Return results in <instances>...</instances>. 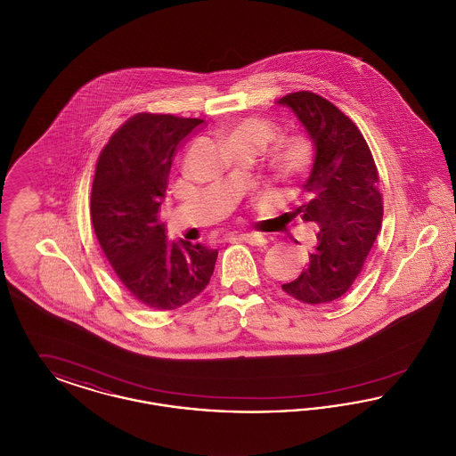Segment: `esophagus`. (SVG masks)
I'll return each mask as SVG.
<instances>
[{"mask_svg": "<svg viewBox=\"0 0 456 456\" xmlns=\"http://www.w3.org/2000/svg\"><path fill=\"white\" fill-rule=\"evenodd\" d=\"M239 240L248 242L251 246H265L266 244V239L260 236V234H240Z\"/></svg>", "mask_w": 456, "mask_h": 456, "instance_id": "obj_1", "label": "esophagus"}]
</instances>
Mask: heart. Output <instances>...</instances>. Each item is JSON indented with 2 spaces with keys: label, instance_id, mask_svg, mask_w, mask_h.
Wrapping results in <instances>:
<instances>
[{
  "label": "heart",
  "instance_id": "b5f03b06",
  "mask_svg": "<svg viewBox=\"0 0 456 456\" xmlns=\"http://www.w3.org/2000/svg\"><path fill=\"white\" fill-rule=\"evenodd\" d=\"M277 134V126L263 118H249L239 123L229 133V142H249L265 147ZM314 147L304 136H294L283 145L282 152L277 159V171L287 179L299 177L307 173L314 162Z\"/></svg>",
  "mask_w": 456,
  "mask_h": 456
}]
</instances>
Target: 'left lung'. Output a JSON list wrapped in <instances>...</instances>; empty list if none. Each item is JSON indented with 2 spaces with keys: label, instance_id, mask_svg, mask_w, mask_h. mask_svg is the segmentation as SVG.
I'll list each match as a JSON object with an SVG mask.
<instances>
[{
  "label": "left lung",
  "instance_id": "8db88e82",
  "mask_svg": "<svg viewBox=\"0 0 456 456\" xmlns=\"http://www.w3.org/2000/svg\"><path fill=\"white\" fill-rule=\"evenodd\" d=\"M279 102L296 112L316 147L313 171L303 186L307 201L292 217L320 225L307 268L282 289L301 303H331L362 272L381 229L378 167L357 125L325 97L301 90Z\"/></svg>",
  "mask_w": 456,
  "mask_h": 456
}]
</instances>
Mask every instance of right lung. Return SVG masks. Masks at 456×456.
<instances>
[{
	"instance_id": "add662e5",
	"label": "right lung",
	"mask_w": 456,
	"mask_h": 456,
	"mask_svg": "<svg viewBox=\"0 0 456 456\" xmlns=\"http://www.w3.org/2000/svg\"><path fill=\"white\" fill-rule=\"evenodd\" d=\"M203 119L138 112L109 138L97 159L90 218L119 282L157 311L193 301L214 275L217 249L169 242L160 205L173 157Z\"/></svg>"
}]
</instances>
